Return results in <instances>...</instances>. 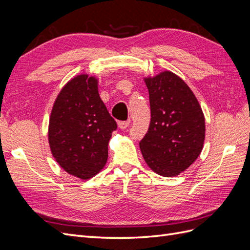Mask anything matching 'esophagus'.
<instances>
[{"label": "esophagus", "instance_id": "1", "mask_svg": "<svg viewBox=\"0 0 250 250\" xmlns=\"http://www.w3.org/2000/svg\"><path fill=\"white\" fill-rule=\"evenodd\" d=\"M118 125L121 129H126V128L129 126V121H119Z\"/></svg>", "mask_w": 250, "mask_h": 250}]
</instances>
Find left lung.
<instances>
[{
    "mask_svg": "<svg viewBox=\"0 0 250 250\" xmlns=\"http://www.w3.org/2000/svg\"><path fill=\"white\" fill-rule=\"evenodd\" d=\"M145 81L151 120L140 142L142 154L155 173L176 176L201 152L206 133L203 112L190 87L172 72Z\"/></svg>",
    "mask_w": 250,
    "mask_h": 250,
    "instance_id": "left-lung-1",
    "label": "left lung"
}]
</instances>
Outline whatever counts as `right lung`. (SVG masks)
Returning <instances> with one entry per match:
<instances>
[{
	"instance_id": "1",
	"label": "right lung",
	"mask_w": 250,
	"mask_h": 250,
	"mask_svg": "<svg viewBox=\"0 0 250 250\" xmlns=\"http://www.w3.org/2000/svg\"><path fill=\"white\" fill-rule=\"evenodd\" d=\"M117 123L98 93L97 80L79 75L65 84L53 106L49 144L64 171L81 179L106 164L108 142Z\"/></svg>"
}]
</instances>
